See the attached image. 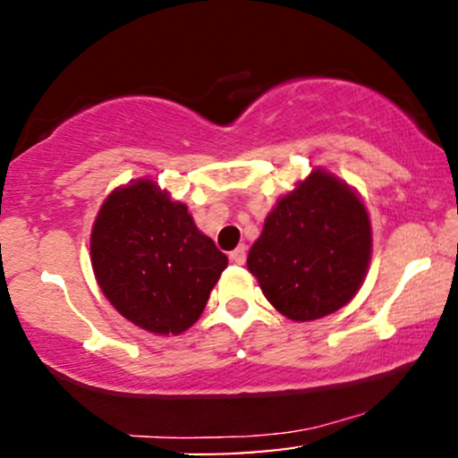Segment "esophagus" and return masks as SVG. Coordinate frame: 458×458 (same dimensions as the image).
<instances>
[{
    "instance_id": "obj_1",
    "label": "esophagus",
    "mask_w": 458,
    "mask_h": 458,
    "mask_svg": "<svg viewBox=\"0 0 458 458\" xmlns=\"http://www.w3.org/2000/svg\"><path fill=\"white\" fill-rule=\"evenodd\" d=\"M245 256H247V247L245 245H239V247H236V250L230 251L228 259H230V262H234V265H243Z\"/></svg>"
}]
</instances>
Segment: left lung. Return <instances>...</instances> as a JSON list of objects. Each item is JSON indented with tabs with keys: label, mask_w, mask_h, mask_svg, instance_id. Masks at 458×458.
<instances>
[{
	"label": "left lung",
	"mask_w": 458,
	"mask_h": 458,
	"mask_svg": "<svg viewBox=\"0 0 458 458\" xmlns=\"http://www.w3.org/2000/svg\"><path fill=\"white\" fill-rule=\"evenodd\" d=\"M372 251L366 207L346 182L312 170L277 199L247 256V269L277 312L314 320L360 291Z\"/></svg>",
	"instance_id": "left-lung-1"
}]
</instances>
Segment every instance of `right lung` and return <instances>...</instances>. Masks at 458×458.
Returning <instances> with one entry per match:
<instances>
[{
	"mask_svg": "<svg viewBox=\"0 0 458 458\" xmlns=\"http://www.w3.org/2000/svg\"><path fill=\"white\" fill-rule=\"evenodd\" d=\"M92 269L109 303L150 334H182L228 267L187 207L141 178L103 202L90 236Z\"/></svg>",
	"mask_w": 458,
	"mask_h": 458,
	"instance_id": "right-lung-1",
	"label": "right lung"
}]
</instances>
